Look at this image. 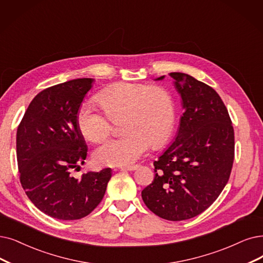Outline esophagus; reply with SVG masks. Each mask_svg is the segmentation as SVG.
<instances>
[{"mask_svg": "<svg viewBox=\"0 0 263 263\" xmlns=\"http://www.w3.org/2000/svg\"><path fill=\"white\" fill-rule=\"evenodd\" d=\"M138 168V165H133V166H124V167H120V170L123 172H133L136 171Z\"/></svg>", "mask_w": 263, "mask_h": 263, "instance_id": "34e87169", "label": "esophagus"}]
</instances>
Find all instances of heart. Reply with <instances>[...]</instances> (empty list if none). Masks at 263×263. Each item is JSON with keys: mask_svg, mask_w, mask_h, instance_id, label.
<instances>
[{"mask_svg": "<svg viewBox=\"0 0 263 263\" xmlns=\"http://www.w3.org/2000/svg\"><path fill=\"white\" fill-rule=\"evenodd\" d=\"M104 115L89 103L78 112V126L91 142L106 139L111 121H122L119 139L108 140L93 152V161L103 166L130 165L150 148L164 145L173 134L176 104L173 93L163 86L142 83H119L102 89L97 96Z\"/></svg>", "mask_w": 263, "mask_h": 263, "instance_id": "1", "label": "heart"}]
</instances>
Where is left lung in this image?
<instances>
[{
	"label": "left lung",
	"mask_w": 263,
	"mask_h": 263,
	"mask_svg": "<svg viewBox=\"0 0 263 263\" xmlns=\"http://www.w3.org/2000/svg\"><path fill=\"white\" fill-rule=\"evenodd\" d=\"M170 76L184 112L174 142L154 162V180L141 196L156 216L181 221L202 214L222 192L234 161V130L214 88L185 73Z\"/></svg>",
	"instance_id": "1"
}]
</instances>
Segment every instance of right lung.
Instances as JSON below:
<instances>
[{"label": "right lung", "instance_id": "obj_1", "mask_svg": "<svg viewBox=\"0 0 263 263\" xmlns=\"http://www.w3.org/2000/svg\"><path fill=\"white\" fill-rule=\"evenodd\" d=\"M93 79L57 84L39 92L17 128L20 182L41 212L60 220L86 217L102 201L111 168L71 176L83 165L87 145L78 126V112Z\"/></svg>", "mask_w": 263, "mask_h": 263}]
</instances>
